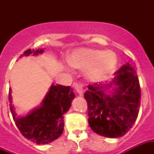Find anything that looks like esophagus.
<instances>
[{
	"label": "esophagus",
	"instance_id": "esophagus-1",
	"mask_svg": "<svg viewBox=\"0 0 154 154\" xmlns=\"http://www.w3.org/2000/svg\"><path fill=\"white\" fill-rule=\"evenodd\" d=\"M74 87H75V89L77 91V92L80 96H82V94H83V86H82V84L80 83V82H76V83H74Z\"/></svg>",
	"mask_w": 154,
	"mask_h": 154
}]
</instances>
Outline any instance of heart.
I'll list each match as a JSON object with an SVG mask.
<instances>
[{"mask_svg": "<svg viewBox=\"0 0 154 154\" xmlns=\"http://www.w3.org/2000/svg\"><path fill=\"white\" fill-rule=\"evenodd\" d=\"M72 67L86 69V77L91 82H100L109 77L115 70L117 57L113 52L93 48H79L69 57Z\"/></svg>", "mask_w": 154, "mask_h": 154, "instance_id": "1", "label": "heart"}]
</instances>
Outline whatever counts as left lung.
I'll list each match as a JSON object with an SVG mask.
<instances>
[{"label":"left lung","mask_w":154,"mask_h":154,"mask_svg":"<svg viewBox=\"0 0 154 154\" xmlns=\"http://www.w3.org/2000/svg\"><path fill=\"white\" fill-rule=\"evenodd\" d=\"M116 74L109 85L90 84L84 93L91 129L109 138L121 137L132 128L141 102L139 77L132 66L125 64ZM111 86L113 89L108 94Z\"/></svg>","instance_id":"obj_1"}]
</instances>
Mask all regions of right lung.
<instances>
[{"label": "right lung", "mask_w": 154, "mask_h": 154, "mask_svg": "<svg viewBox=\"0 0 154 154\" xmlns=\"http://www.w3.org/2000/svg\"><path fill=\"white\" fill-rule=\"evenodd\" d=\"M43 49L32 51L30 48L21 56L42 54ZM75 97L72 88L62 85H52L40 106L25 117H17L11 104V89L9 90L10 109L13 119L22 135L38 144H46L54 141L63 134V115L70 108Z\"/></svg>", "instance_id": "add662e5"}]
</instances>
